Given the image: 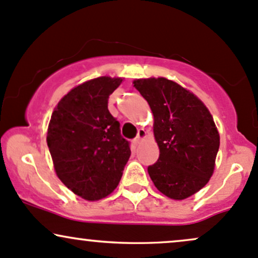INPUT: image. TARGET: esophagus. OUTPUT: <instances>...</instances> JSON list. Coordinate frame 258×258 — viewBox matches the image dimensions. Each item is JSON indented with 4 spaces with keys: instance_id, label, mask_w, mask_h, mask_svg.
<instances>
[{
    "instance_id": "34e87169",
    "label": "esophagus",
    "mask_w": 258,
    "mask_h": 258,
    "mask_svg": "<svg viewBox=\"0 0 258 258\" xmlns=\"http://www.w3.org/2000/svg\"><path fill=\"white\" fill-rule=\"evenodd\" d=\"M145 137H146V132H145L144 129H139L137 138H135V140H134L135 145H139V144H140L141 141H143L144 139H145Z\"/></svg>"
}]
</instances>
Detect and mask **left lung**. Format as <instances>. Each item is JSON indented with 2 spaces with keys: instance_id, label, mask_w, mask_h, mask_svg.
Returning <instances> with one entry per match:
<instances>
[{
  "instance_id": "obj_1",
  "label": "left lung",
  "mask_w": 258,
  "mask_h": 258,
  "mask_svg": "<svg viewBox=\"0 0 258 258\" xmlns=\"http://www.w3.org/2000/svg\"><path fill=\"white\" fill-rule=\"evenodd\" d=\"M147 101L155 124L160 157L147 167L162 194L184 200L210 180L219 149V134L207 107L192 92L166 78L134 82Z\"/></svg>"
}]
</instances>
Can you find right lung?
<instances>
[{
    "instance_id": "add662e5",
    "label": "right lung",
    "mask_w": 258,
    "mask_h": 258,
    "mask_svg": "<svg viewBox=\"0 0 258 258\" xmlns=\"http://www.w3.org/2000/svg\"><path fill=\"white\" fill-rule=\"evenodd\" d=\"M120 78L101 77L72 89L54 108L47 146L57 175L75 195L96 201L117 187L130 157V143L108 111Z\"/></svg>"
}]
</instances>
